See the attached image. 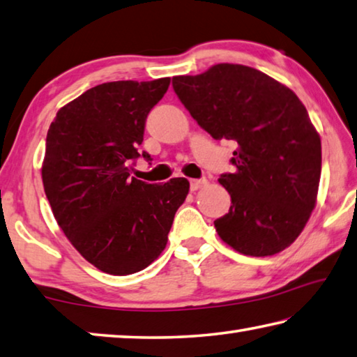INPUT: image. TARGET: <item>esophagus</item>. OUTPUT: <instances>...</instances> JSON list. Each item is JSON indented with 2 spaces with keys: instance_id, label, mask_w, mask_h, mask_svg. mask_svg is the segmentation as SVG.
Returning a JSON list of instances; mask_svg holds the SVG:
<instances>
[{
  "instance_id": "esophagus-1",
  "label": "esophagus",
  "mask_w": 357,
  "mask_h": 357,
  "mask_svg": "<svg viewBox=\"0 0 357 357\" xmlns=\"http://www.w3.org/2000/svg\"><path fill=\"white\" fill-rule=\"evenodd\" d=\"M207 183H208L207 178H192V180H190V190L197 191V190L204 188V186Z\"/></svg>"
}]
</instances>
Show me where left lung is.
<instances>
[{
  "instance_id": "8db88e82",
  "label": "left lung",
  "mask_w": 357,
  "mask_h": 357,
  "mask_svg": "<svg viewBox=\"0 0 357 357\" xmlns=\"http://www.w3.org/2000/svg\"><path fill=\"white\" fill-rule=\"evenodd\" d=\"M192 119L215 139L236 144L234 174L220 183L232 205L218 235L245 255H274L295 241L315 208L321 141L289 87L241 64H216L172 78Z\"/></svg>"
}]
</instances>
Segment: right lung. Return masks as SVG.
Masks as SVG:
<instances>
[{"label": "right lung", "instance_id": "1", "mask_svg": "<svg viewBox=\"0 0 357 357\" xmlns=\"http://www.w3.org/2000/svg\"><path fill=\"white\" fill-rule=\"evenodd\" d=\"M171 78L111 81L58 111L47 133L43 190L73 248L100 271L127 276L158 259L190 182L130 177L150 109ZM150 160L147 152H142Z\"/></svg>", "mask_w": 357, "mask_h": 357}]
</instances>
